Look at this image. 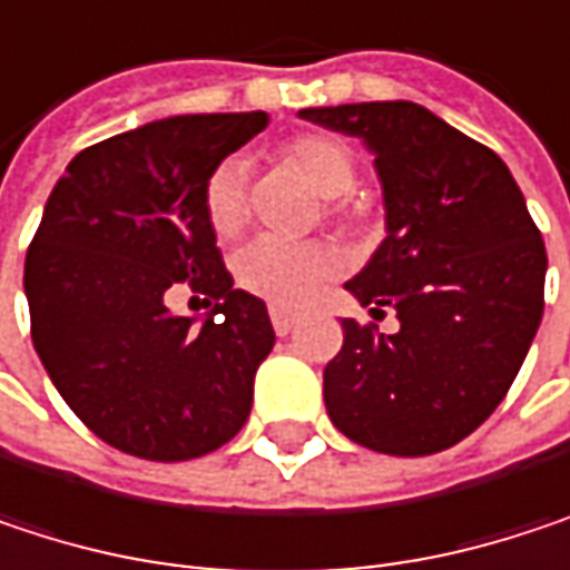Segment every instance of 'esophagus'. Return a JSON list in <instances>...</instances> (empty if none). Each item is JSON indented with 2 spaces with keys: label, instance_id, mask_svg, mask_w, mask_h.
<instances>
[{
  "label": "esophagus",
  "instance_id": "1",
  "mask_svg": "<svg viewBox=\"0 0 570 570\" xmlns=\"http://www.w3.org/2000/svg\"><path fill=\"white\" fill-rule=\"evenodd\" d=\"M271 323H274V330H277V336H286L289 330H293V323H296V316L284 309V306H271Z\"/></svg>",
  "mask_w": 570,
  "mask_h": 570
}]
</instances>
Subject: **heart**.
I'll return each mask as SVG.
<instances>
[{"label": "heart", "instance_id": "b5f03b06", "mask_svg": "<svg viewBox=\"0 0 570 570\" xmlns=\"http://www.w3.org/2000/svg\"><path fill=\"white\" fill-rule=\"evenodd\" d=\"M277 158L284 161L303 184L323 197L333 200V217L346 220L350 207L336 197H343L356 184V151L336 138L306 131L281 145ZM204 217L217 237H234L247 224V190H244V165L240 161H220L207 184H204ZM336 271V257L320 244H286L274 237L250 240L234 257V281L240 289L274 303V306H296L303 303L316 286Z\"/></svg>", "mask_w": 570, "mask_h": 570}]
</instances>
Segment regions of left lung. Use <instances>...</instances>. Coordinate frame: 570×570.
I'll list each match as a JSON object with an SVG mask.
<instances>
[{"instance_id":"obj_1","label":"left lung","mask_w":570,"mask_h":570,"mask_svg":"<svg viewBox=\"0 0 570 570\" xmlns=\"http://www.w3.org/2000/svg\"><path fill=\"white\" fill-rule=\"evenodd\" d=\"M360 138L383 184L386 240L346 289L396 333L343 320L323 370L333 425L386 455L475 432L514 383L544 309V240L505 161L415 101L303 108Z\"/></svg>"}]
</instances>
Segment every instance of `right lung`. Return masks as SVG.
Wrapping results in <instances>:
<instances>
[{
  "label": "right lung",
  "instance_id": "obj_1",
  "mask_svg": "<svg viewBox=\"0 0 570 570\" xmlns=\"http://www.w3.org/2000/svg\"><path fill=\"white\" fill-rule=\"evenodd\" d=\"M267 111L174 115L71 158L26 254L36 353L68 409L108 445L184 462L230 442L274 350L261 296L237 289L204 217L210 171ZM215 299L177 317L174 285Z\"/></svg>",
  "mask_w": 570,
  "mask_h": 570
}]
</instances>
